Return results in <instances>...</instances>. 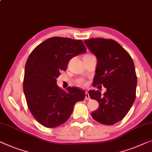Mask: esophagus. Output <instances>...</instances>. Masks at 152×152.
Wrapping results in <instances>:
<instances>
[{
  "mask_svg": "<svg viewBox=\"0 0 152 152\" xmlns=\"http://www.w3.org/2000/svg\"><path fill=\"white\" fill-rule=\"evenodd\" d=\"M85 99L86 100L91 99V98H90V96H89V94L88 92H86V93H85Z\"/></svg>",
  "mask_w": 152,
  "mask_h": 152,
  "instance_id": "obj_1",
  "label": "esophagus"
}]
</instances>
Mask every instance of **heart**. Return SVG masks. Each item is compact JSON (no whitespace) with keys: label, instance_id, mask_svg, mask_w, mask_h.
<instances>
[{"label":"heart","instance_id":"b5f03b06","mask_svg":"<svg viewBox=\"0 0 152 152\" xmlns=\"http://www.w3.org/2000/svg\"><path fill=\"white\" fill-rule=\"evenodd\" d=\"M77 83L79 85H84L85 84V81L83 80V79H79L77 81Z\"/></svg>","mask_w":152,"mask_h":152}]
</instances>
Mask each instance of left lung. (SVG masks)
I'll use <instances>...</instances> for the list:
<instances>
[{
	"label": "left lung",
	"mask_w": 152,
	"mask_h": 152,
	"mask_svg": "<svg viewBox=\"0 0 152 152\" xmlns=\"http://www.w3.org/2000/svg\"><path fill=\"white\" fill-rule=\"evenodd\" d=\"M84 43L97 59L93 86H103L107 91H89L90 97L99 103L91 115L102 124L120 121L130 110L136 98L137 84L134 64L129 54L111 39L92 38Z\"/></svg>",
	"instance_id": "left-lung-1"
}]
</instances>
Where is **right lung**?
Here are the masks:
<instances>
[{
	"label": "right lung",
	"mask_w": 152,
	"mask_h": 152,
	"mask_svg": "<svg viewBox=\"0 0 152 152\" xmlns=\"http://www.w3.org/2000/svg\"><path fill=\"white\" fill-rule=\"evenodd\" d=\"M86 52L81 39L53 37L31 53L27 60L23 91L28 109L43 126L53 128L69 119L74 105L85 98V92L69 87L67 92L57 85L56 79L73 57Z\"/></svg>",
	"instance_id": "right-lung-1"
}]
</instances>
